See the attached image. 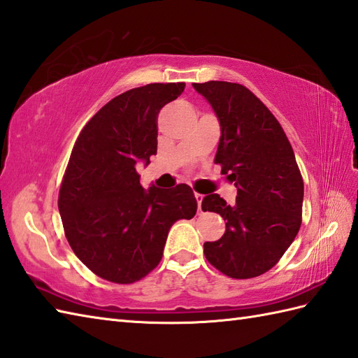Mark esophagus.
Returning <instances> with one entry per match:
<instances>
[{"mask_svg": "<svg viewBox=\"0 0 358 358\" xmlns=\"http://www.w3.org/2000/svg\"><path fill=\"white\" fill-rule=\"evenodd\" d=\"M195 199H196V204H199V212H201V201L204 199V195L195 192Z\"/></svg>", "mask_w": 358, "mask_h": 358, "instance_id": "1", "label": "esophagus"}]
</instances>
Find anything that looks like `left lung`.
Here are the masks:
<instances>
[{"instance_id":"obj_1","label":"left lung","mask_w":358,"mask_h":358,"mask_svg":"<svg viewBox=\"0 0 358 358\" xmlns=\"http://www.w3.org/2000/svg\"><path fill=\"white\" fill-rule=\"evenodd\" d=\"M222 127L215 163L235 183L237 199L218 194L201 209L226 222L224 235L204 243V255L231 278L268 272L292 245L301 226L303 178L291 143L271 110L245 86L227 81L194 83Z\"/></svg>"}]
</instances>
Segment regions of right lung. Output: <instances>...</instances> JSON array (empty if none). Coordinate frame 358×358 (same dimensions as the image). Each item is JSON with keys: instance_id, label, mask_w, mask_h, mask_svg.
Returning a JSON list of instances; mask_svg holds the SVG:
<instances>
[{"instance_id": "right-lung-1", "label": "right lung", "mask_w": 358, "mask_h": 358, "mask_svg": "<svg viewBox=\"0 0 358 358\" xmlns=\"http://www.w3.org/2000/svg\"><path fill=\"white\" fill-rule=\"evenodd\" d=\"M185 83H152L103 106L80 132L59 187L66 238L87 268L112 283L146 277L163 257L177 220H191L196 200L187 185L144 189L136 163L157 155V118Z\"/></svg>"}]
</instances>
